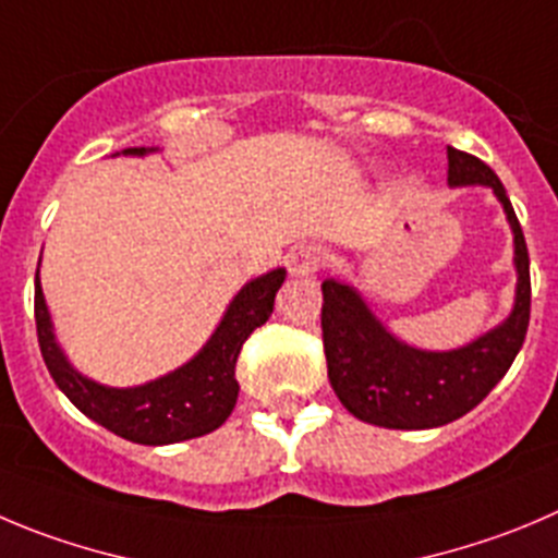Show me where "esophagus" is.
<instances>
[{
  "instance_id": "esophagus-1",
  "label": "esophagus",
  "mask_w": 558,
  "mask_h": 558,
  "mask_svg": "<svg viewBox=\"0 0 558 558\" xmlns=\"http://www.w3.org/2000/svg\"><path fill=\"white\" fill-rule=\"evenodd\" d=\"M325 262V250L316 247V244H300L294 253L289 255V272L291 278H308Z\"/></svg>"
}]
</instances>
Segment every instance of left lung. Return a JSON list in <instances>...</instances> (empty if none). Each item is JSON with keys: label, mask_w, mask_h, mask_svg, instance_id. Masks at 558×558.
I'll return each instance as SVG.
<instances>
[{"label": "left lung", "mask_w": 558, "mask_h": 558, "mask_svg": "<svg viewBox=\"0 0 558 558\" xmlns=\"http://www.w3.org/2000/svg\"><path fill=\"white\" fill-rule=\"evenodd\" d=\"M490 186L514 236V305L507 319L465 347L432 352L399 341L361 291L341 278L322 283L327 377L355 418L385 429H435L471 413L509 372L529 330V250L501 179L482 159L449 145V186Z\"/></svg>", "instance_id": "8db88e82"}]
</instances>
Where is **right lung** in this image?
<instances>
[{
    "mask_svg": "<svg viewBox=\"0 0 558 558\" xmlns=\"http://www.w3.org/2000/svg\"><path fill=\"white\" fill-rule=\"evenodd\" d=\"M156 148H126L123 156H145ZM118 156V154H114ZM286 269L247 280L236 291L220 325L197 350L195 357L173 372L134 388H109L76 372L54 336L51 314L40 289V264L35 272V325L46 368L57 388L76 410L104 429L126 437L132 444L168 446L208 435L226 424L239 397L236 357L255 327H262L275 308V294L283 286Z\"/></svg>",
    "mask_w": 558,
    "mask_h": 558,
    "instance_id": "1",
    "label": "right lung"
}]
</instances>
